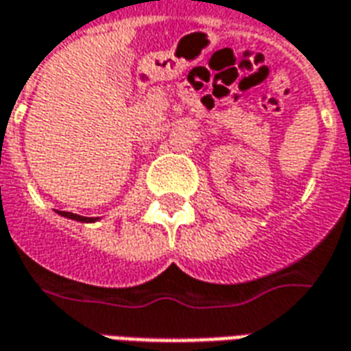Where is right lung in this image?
<instances>
[{"mask_svg":"<svg viewBox=\"0 0 351 351\" xmlns=\"http://www.w3.org/2000/svg\"><path fill=\"white\" fill-rule=\"evenodd\" d=\"M58 214H62L65 218H71V220L77 221H93V218H86V216H79V214H73V213H65V210H58Z\"/></svg>","mask_w":351,"mask_h":351,"instance_id":"1","label":"right lung"}]
</instances>
